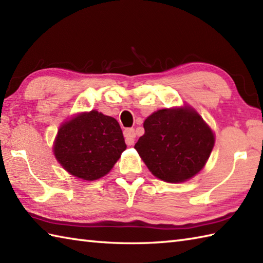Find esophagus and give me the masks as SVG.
<instances>
[{
  "label": "esophagus",
  "mask_w": 263,
  "mask_h": 263,
  "mask_svg": "<svg viewBox=\"0 0 263 263\" xmlns=\"http://www.w3.org/2000/svg\"><path fill=\"white\" fill-rule=\"evenodd\" d=\"M123 133H124L126 145H127V146L133 145V143H135V138H136V131H135V128H132V127L125 128L124 132H123Z\"/></svg>",
  "instance_id": "34e87169"
}]
</instances>
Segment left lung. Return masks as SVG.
<instances>
[{
    "label": "left lung",
    "mask_w": 263,
    "mask_h": 263,
    "mask_svg": "<svg viewBox=\"0 0 263 263\" xmlns=\"http://www.w3.org/2000/svg\"><path fill=\"white\" fill-rule=\"evenodd\" d=\"M145 135L135 148L154 176L182 182L197 174L214 146L211 128L188 108L161 109L143 123Z\"/></svg>",
    "instance_id": "1"
}]
</instances>
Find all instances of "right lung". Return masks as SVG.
<instances>
[{
	"label": "right lung",
	"instance_id": "obj_1",
	"mask_svg": "<svg viewBox=\"0 0 263 263\" xmlns=\"http://www.w3.org/2000/svg\"><path fill=\"white\" fill-rule=\"evenodd\" d=\"M125 148L115 118L91 110L60 127L53 151L66 171L83 180H97L110 171Z\"/></svg>",
	"mask_w": 263,
	"mask_h": 263
}]
</instances>
